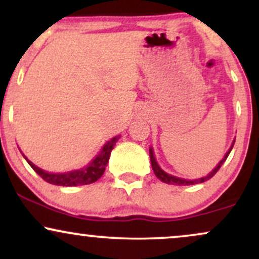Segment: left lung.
I'll list each match as a JSON object with an SVG mask.
<instances>
[{"label": "left lung", "instance_id": "left-lung-1", "mask_svg": "<svg viewBox=\"0 0 259 259\" xmlns=\"http://www.w3.org/2000/svg\"><path fill=\"white\" fill-rule=\"evenodd\" d=\"M234 142L235 141H233V145H231V147L229 148V151L227 153H225V156H224V158H223L221 162L218 163V165H217V167L213 169L212 171H210L209 174L208 175H206V177H203V178H200V179H195V180H187V179H181V178H178V177H174V175H170V174H168V173H165L164 170H163L162 168L159 167L158 165V163H157V160H156V158H154V154H153V150L152 148H150V159H151V164H152V169H153V173H154V175H156L157 178H158V179L160 180V181H163V183H165V184H170V185H179V186H181V185H195V184H200V183H204V181H207V180H209L210 178L213 177V175H215V173L217 171L219 170V168L222 167V164L223 163L225 162V160H227V158H228V156H229V153L231 152V150H233V146H234Z\"/></svg>", "mask_w": 259, "mask_h": 259}]
</instances>
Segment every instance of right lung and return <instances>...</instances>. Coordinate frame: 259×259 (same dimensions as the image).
<instances>
[{
	"label": "right lung",
	"mask_w": 259,
	"mask_h": 259,
	"mask_svg": "<svg viewBox=\"0 0 259 259\" xmlns=\"http://www.w3.org/2000/svg\"><path fill=\"white\" fill-rule=\"evenodd\" d=\"M119 138L120 136H115V138L107 141L106 144L103 145L100 153L97 154L86 167L76 169V170L67 171V173H49V171H45L41 168L36 167V165H35L34 163H31L25 156L24 158L26 159V162L29 163V165H30V167L34 169L45 181H47V183L58 186L88 185V184H92L95 183V181L99 180L103 175V173H105L106 165L109 160V156H111L113 147H114L115 142L119 140Z\"/></svg>",
	"instance_id": "1"
}]
</instances>
